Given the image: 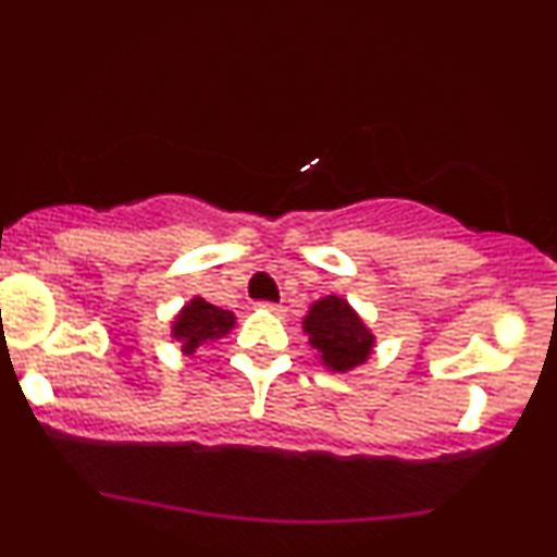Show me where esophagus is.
Wrapping results in <instances>:
<instances>
[{
  "label": "esophagus",
  "mask_w": 557,
  "mask_h": 557,
  "mask_svg": "<svg viewBox=\"0 0 557 557\" xmlns=\"http://www.w3.org/2000/svg\"><path fill=\"white\" fill-rule=\"evenodd\" d=\"M259 309L272 311V314H283V306H280V304H272V300H261Z\"/></svg>",
  "instance_id": "esophagus-1"
}]
</instances>
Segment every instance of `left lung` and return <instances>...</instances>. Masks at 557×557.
I'll list each match as a JSON object with an SVG mask.
<instances>
[{
  "instance_id": "obj_1",
  "label": "left lung",
  "mask_w": 557,
  "mask_h": 557,
  "mask_svg": "<svg viewBox=\"0 0 557 557\" xmlns=\"http://www.w3.org/2000/svg\"><path fill=\"white\" fill-rule=\"evenodd\" d=\"M304 330L309 343L322 354V361L335 372H348L372 354V332L363 327L359 314L337 296L317 300L309 317L304 319Z\"/></svg>"
}]
</instances>
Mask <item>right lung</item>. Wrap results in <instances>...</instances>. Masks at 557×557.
Here are the masks:
<instances>
[{
    "mask_svg": "<svg viewBox=\"0 0 557 557\" xmlns=\"http://www.w3.org/2000/svg\"><path fill=\"white\" fill-rule=\"evenodd\" d=\"M235 317L225 309L207 304L203 298H194L188 306L177 314L172 324V335L183 343L185 354H196L198 345L222 337L225 332L233 330Z\"/></svg>",
    "mask_w": 557,
    "mask_h": 557,
    "instance_id": "right-lung-1",
    "label": "right lung"
}]
</instances>
